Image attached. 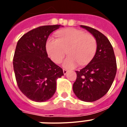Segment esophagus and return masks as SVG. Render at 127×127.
<instances>
[{
    "label": "esophagus",
    "mask_w": 127,
    "mask_h": 127,
    "mask_svg": "<svg viewBox=\"0 0 127 127\" xmlns=\"http://www.w3.org/2000/svg\"><path fill=\"white\" fill-rule=\"evenodd\" d=\"M67 72H68L67 70L63 69V73H64V75H66V74H67Z\"/></svg>",
    "instance_id": "esophagus-1"
}]
</instances>
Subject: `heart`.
Wrapping results in <instances>:
<instances>
[{
  "instance_id": "1",
  "label": "heart",
  "mask_w": 127,
  "mask_h": 127,
  "mask_svg": "<svg viewBox=\"0 0 127 127\" xmlns=\"http://www.w3.org/2000/svg\"><path fill=\"white\" fill-rule=\"evenodd\" d=\"M58 38L49 37L46 43L48 55L55 63L61 62L67 50L68 56L63 63L66 69H72L78 66L86 64L92 61L97 49L94 37L84 32L69 28L57 32Z\"/></svg>"
}]
</instances>
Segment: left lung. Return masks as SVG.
I'll return each mask as SVG.
<instances>
[{
  "instance_id": "8db88e82",
  "label": "left lung",
  "mask_w": 127,
  "mask_h": 127,
  "mask_svg": "<svg viewBox=\"0 0 127 127\" xmlns=\"http://www.w3.org/2000/svg\"><path fill=\"white\" fill-rule=\"evenodd\" d=\"M94 37L97 49L92 61L80 71L73 84V92L78 98L93 102L106 94L110 89L117 72L116 59L111 43L97 30L80 26Z\"/></svg>"
}]
</instances>
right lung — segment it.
<instances>
[{
    "label": "right lung",
    "mask_w": 127,
    "mask_h": 127,
    "mask_svg": "<svg viewBox=\"0 0 127 127\" xmlns=\"http://www.w3.org/2000/svg\"><path fill=\"white\" fill-rule=\"evenodd\" d=\"M60 25L43 26L24 34L17 43L13 66L17 84L30 99L37 102L49 100L56 92L57 80L64 75L46 51L48 37Z\"/></svg>",
    "instance_id": "add662e5"
}]
</instances>
